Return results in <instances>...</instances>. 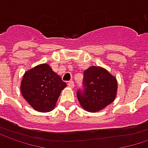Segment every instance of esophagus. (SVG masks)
Here are the masks:
<instances>
[{"label": "esophagus", "instance_id": "1", "mask_svg": "<svg viewBox=\"0 0 148 148\" xmlns=\"http://www.w3.org/2000/svg\"><path fill=\"white\" fill-rule=\"evenodd\" d=\"M68 86H69V87L74 88V82L73 81V80H71V81H69V83H68Z\"/></svg>", "mask_w": 148, "mask_h": 148}]
</instances>
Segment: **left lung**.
Masks as SVG:
<instances>
[{"label": "left lung", "mask_w": 148, "mask_h": 148, "mask_svg": "<svg viewBox=\"0 0 148 148\" xmlns=\"http://www.w3.org/2000/svg\"><path fill=\"white\" fill-rule=\"evenodd\" d=\"M117 80L106 69L92 66L84 72L83 89L77 90L82 108L95 113L113 102L117 93Z\"/></svg>", "instance_id": "obj_1"}]
</instances>
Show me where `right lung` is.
Wrapping results in <instances>:
<instances>
[{"mask_svg":"<svg viewBox=\"0 0 148 148\" xmlns=\"http://www.w3.org/2000/svg\"><path fill=\"white\" fill-rule=\"evenodd\" d=\"M66 86L48 64H40L24 74L20 88L23 97L34 109L47 113L54 108Z\"/></svg>","mask_w":148,"mask_h":148,"instance_id":"1","label":"right lung"}]
</instances>
